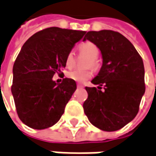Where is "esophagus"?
<instances>
[{
    "label": "esophagus",
    "mask_w": 156,
    "mask_h": 156,
    "mask_svg": "<svg viewBox=\"0 0 156 156\" xmlns=\"http://www.w3.org/2000/svg\"><path fill=\"white\" fill-rule=\"evenodd\" d=\"M77 87L78 88H83V85L81 84V83H77Z\"/></svg>",
    "instance_id": "34e87169"
}]
</instances>
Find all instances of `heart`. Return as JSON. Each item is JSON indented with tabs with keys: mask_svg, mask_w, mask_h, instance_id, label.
I'll return each mask as SVG.
<instances>
[{
	"mask_svg": "<svg viewBox=\"0 0 156 156\" xmlns=\"http://www.w3.org/2000/svg\"><path fill=\"white\" fill-rule=\"evenodd\" d=\"M79 50L81 53L89 56V60L87 61L86 66H92L93 68H97L99 66L97 56L99 55L100 51L95 44H93L92 42H89V41L84 42L80 45ZM73 65H74V54L73 51H70L66 57V67L71 68L73 66ZM92 74L93 73L91 69H84V70L75 69V70L68 72L66 75L69 79H72L77 83H84L88 81L90 78H91Z\"/></svg>",
	"mask_w": 156,
	"mask_h": 156,
	"instance_id": "1",
	"label": "heart"
}]
</instances>
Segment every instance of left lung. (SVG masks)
<instances>
[{
    "label": "left lung",
    "mask_w": 156,
    "mask_h": 156,
    "mask_svg": "<svg viewBox=\"0 0 156 156\" xmlns=\"http://www.w3.org/2000/svg\"><path fill=\"white\" fill-rule=\"evenodd\" d=\"M95 44L102 55V66L86 87L84 113L90 122L104 131H116L136 116L145 93V68L142 57L132 43L113 30L89 31L84 40ZM105 85V90L101 91Z\"/></svg>",
    "instance_id": "obj_1"
}]
</instances>
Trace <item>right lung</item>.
Wrapping results in <instances>:
<instances>
[{"mask_svg":"<svg viewBox=\"0 0 156 156\" xmlns=\"http://www.w3.org/2000/svg\"><path fill=\"white\" fill-rule=\"evenodd\" d=\"M85 31L51 27L25 42L13 66L11 92L20 119L34 129L55 125L76 90L75 81H53L66 67V57Z\"/></svg>","mask_w":156,"mask_h":156,"instance_id":"add662e5","label":"right lung"}]
</instances>
